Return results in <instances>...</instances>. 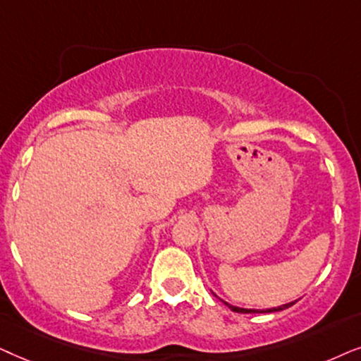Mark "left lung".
Listing matches in <instances>:
<instances>
[{
    "label": "left lung",
    "instance_id": "1",
    "mask_svg": "<svg viewBox=\"0 0 361 361\" xmlns=\"http://www.w3.org/2000/svg\"><path fill=\"white\" fill-rule=\"evenodd\" d=\"M223 302H224V300H223ZM295 302H297V300H294V302H289V304H284V305L272 307V309H262V310H259V309H241V307H234V305L228 304V302H224V304L228 305L231 310H233V312H239V314H266V312H281V310L289 309V307L294 305Z\"/></svg>",
    "mask_w": 361,
    "mask_h": 361
}]
</instances>
